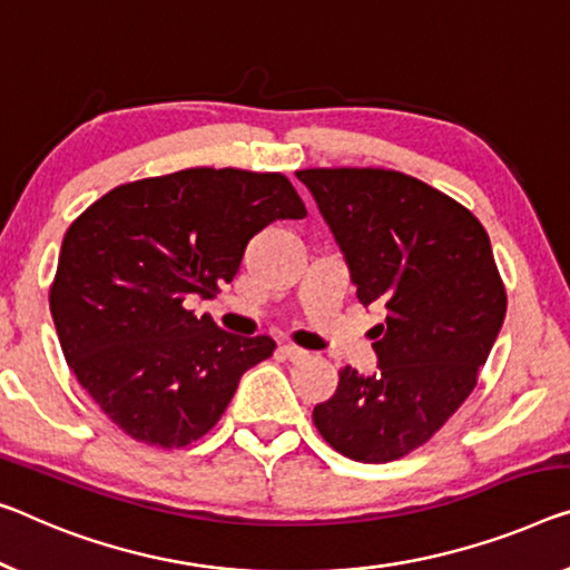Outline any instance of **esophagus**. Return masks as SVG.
<instances>
[{
  "mask_svg": "<svg viewBox=\"0 0 570 570\" xmlns=\"http://www.w3.org/2000/svg\"><path fill=\"white\" fill-rule=\"evenodd\" d=\"M278 353L284 355L286 361H292V363H299V361H304L307 358V351H304V347H296V345H292V343H284V345H278Z\"/></svg>",
  "mask_w": 570,
  "mask_h": 570,
  "instance_id": "esophagus-1",
  "label": "esophagus"
}]
</instances>
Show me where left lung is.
I'll return each mask as SVG.
<instances>
[{
	"mask_svg": "<svg viewBox=\"0 0 570 570\" xmlns=\"http://www.w3.org/2000/svg\"><path fill=\"white\" fill-rule=\"evenodd\" d=\"M296 178L343 250L358 302L384 314L371 330L379 371L345 366L312 420L345 458L396 461L469 399L502 330L507 292L489 235L463 204L406 174L307 168Z\"/></svg>",
	"mask_w": 570,
	"mask_h": 570,
	"instance_id": "obj_1",
	"label": "left lung"
}]
</instances>
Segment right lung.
<instances>
[{
  "mask_svg": "<svg viewBox=\"0 0 570 570\" xmlns=\"http://www.w3.org/2000/svg\"><path fill=\"white\" fill-rule=\"evenodd\" d=\"M307 209L282 174L186 168L105 194L63 235L50 314L66 363L127 435L184 448L215 428L266 335L189 309L230 284L245 245Z\"/></svg>",
  "mask_w": 570,
  "mask_h": 570,
  "instance_id": "add662e5",
  "label": "right lung"
}]
</instances>
